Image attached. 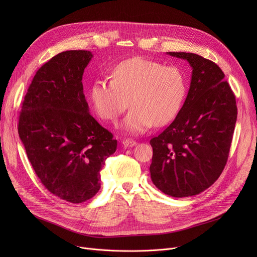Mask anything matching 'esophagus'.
I'll use <instances>...</instances> for the list:
<instances>
[{"mask_svg":"<svg viewBox=\"0 0 257 257\" xmlns=\"http://www.w3.org/2000/svg\"><path fill=\"white\" fill-rule=\"evenodd\" d=\"M123 145H124V147H126V148H130V147L136 146V145H137V142L134 141V140H131V139H126V140L123 141Z\"/></svg>","mask_w":257,"mask_h":257,"instance_id":"1","label":"esophagus"}]
</instances>
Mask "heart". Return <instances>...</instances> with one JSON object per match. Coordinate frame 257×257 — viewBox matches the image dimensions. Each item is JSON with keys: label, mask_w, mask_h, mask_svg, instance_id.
Here are the masks:
<instances>
[{"label": "heart", "mask_w": 257, "mask_h": 257, "mask_svg": "<svg viewBox=\"0 0 257 257\" xmlns=\"http://www.w3.org/2000/svg\"><path fill=\"white\" fill-rule=\"evenodd\" d=\"M186 93V79L176 66H165L142 57L120 62L112 79H98L90 87L94 110L106 120H115L131 106L121 123L125 131L139 134L164 126L179 112Z\"/></svg>", "instance_id": "heart-1"}]
</instances>
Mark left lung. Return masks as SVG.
Returning a JSON list of instances; mask_svg holds the SVG:
<instances>
[{
  "mask_svg": "<svg viewBox=\"0 0 257 257\" xmlns=\"http://www.w3.org/2000/svg\"><path fill=\"white\" fill-rule=\"evenodd\" d=\"M192 67L191 85L178 114L150 144L151 179L166 195H198L217 180L230 150L237 116L233 91L214 62L194 53L168 52Z\"/></svg>",
  "mask_w": 257,
  "mask_h": 257,
  "instance_id": "obj_1",
  "label": "left lung"
}]
</instances>
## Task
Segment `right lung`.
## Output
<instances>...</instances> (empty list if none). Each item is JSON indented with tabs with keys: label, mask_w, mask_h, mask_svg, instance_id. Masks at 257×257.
<instances>
[{
	"label": "right lung",
	"mask_w": 257,
	"mask_h": 257,
	"mask_svg": "<svg viewBox=\"0 0 257 257\" xmlns=\"http://www.w3.org/2000/svg\"><path fill=\"white\" fill-rule=\"evenodd\" d=\"M90 51L57 54L36 72L19 119L20 139L39 180L53 195L82 203L96 195L116 140L89 114L82 76Z\"/></svg>",
	"instance_id": "obj_1"
}]
</instances>
